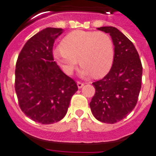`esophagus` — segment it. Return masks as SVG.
<instances>
[{
    "mask_svg": "<svg viewBox=\"0 0 156 156\" xmlns=\"http://www.w3.org/2000/svg\"><path fill=\"white\" fill-rule=\"evenodd\" d=\"M77 85H78V88H81L82 87L84 86V85H85V83H83V82H81V81H78V82H77Z\"/></svg>",
    "mask_w": 156,
    "mask_h": 156,
    "instance_id": "esophagus-1",
    "label": "esophagus"
}]
</instances>
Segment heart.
I'll use <instances>...</instances> for the list:
<instances>
[{"mask_svg":"<svg viewBox=\"0 0 156 156\" xmlns=\"http://www.w3.org/2000/svg\"><path fill=\"white\" fill-rule=\"evenodd\" d=\"M114 54L113 40L107 33L75 30L63 39L53 55L67 75L73 72L78 59L81 75L99 78L110 70Z\"/></svg>","mask_w":156,"mask_h":156,"instance_id":"heart-1","label":"heart"}]
</instances>
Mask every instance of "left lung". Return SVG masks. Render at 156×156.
<instances>
[{
    "instance_id": "left-lung-1",
    "label": "left lung",
    "mask_w": 156,
    "mask_h": 156,
    "mask_svg": "<svg viewBox=\"0 0 156 156\" xmlns=\"http://www.w3.org/2000/svg\"><path fill=\"white\" fill-rule=\"evenodd\" d=\"M98 29L109 33L115 54L109 73L92 83L95 92L89 106L95 119L114 123L125 118L137 104L141 88L142 65L133 43L120 30L112 26Z\"/></svg>"
}]
</instances>
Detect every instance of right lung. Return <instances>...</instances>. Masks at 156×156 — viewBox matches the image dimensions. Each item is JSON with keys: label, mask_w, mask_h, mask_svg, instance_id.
<instances>
[{"label": "right lung", "mask_w": 156, "mask_h": 156, "mask_svg": "<svg viewBox=\"0 0 156 156\" xmlns=\"http://www.w3.org/2000/svg\"><path fill=\"white\" fill-rule=\"evenodd\" d=\"M62 29L47 28L31 37L18 57L15 88L22 111L42 124L62 120L72 95L74 80L54 61L53 47Z\"/></svg>", "instance_id": "1"}]
</instances>
